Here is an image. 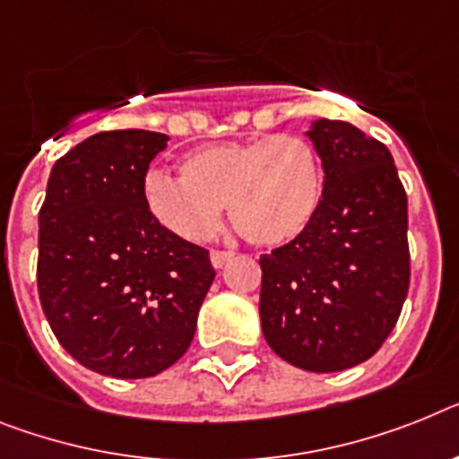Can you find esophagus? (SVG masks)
<instances>
[{
	"label": "esophagus",
	"mask_w": 459,
	"mask_h": 459,
	"mask_svg": "<svg viewBox=\"0 0 459 459\" xmlns=\"http://www.w3.org/2000/svg\"><path fill=\"white\" fill-rule=\"evenodd\" d=\"M230 259H233V252H229V249H212L210 252V261L214 268H223Z\"/></svg>",
	"instance_id": "obj_1"
}]
</instances>
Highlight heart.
Here are the masks:
<instances>
[{
	"mask_svg": "<svg viewBox=\"0 0 459 459\" xmlns=\"http://www.w3.org/2000/svg\"><path fill=\"white\" fill-rule=\"evenodd\" d=\"M182 179L152 170L142 198L163 229L184 240H207L221 205L242 238L261 247L296 240L317 217L325 194L322 158L303 134H265L188 152Z\"/></svg>",
	"mask_w": 459,
	"mask_h": 459,
	"instance_id": "obj_1",
	"label": "heart"
}]
</instances>
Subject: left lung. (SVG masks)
Here are the masks:
<instances>
[{
	"label": "left lung",
	"instance_id": "8db88e82",
	"mask_svg": "<svg viewBox=\"0 0 459 459\" xmlns=\"http://www.w3.org/2000/svg\"><path fill=\"white\" fill-rule=\"evenodd\" d=\"M325 168L317 217L261 254V329L296 368L333 373L378 352L411 284L408 200L387 146L352 123L307 130Z\"/></svg>",
	"mask_w": 459,
	"mask_h": 459
}]
</instances>
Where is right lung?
<instances>
[{"label": "right lung", "instance_id": "add662e5", "mask_svg": "<svg viewBox=\"0 0 459 459\" xmlns=\"http://www.w3.org/2000/svg\"><path fill=\"white\" fill-rule=\"evenodd\" d=\"M168 134L105 130L53 165L39 210L37 289L79 364L152 378L188 350L214 280L210 252L163 229L142 184Z\"/></svg>", "mask_w": 459, "mask_h": 459}]
</instances>
